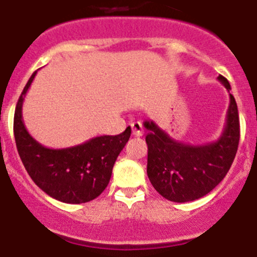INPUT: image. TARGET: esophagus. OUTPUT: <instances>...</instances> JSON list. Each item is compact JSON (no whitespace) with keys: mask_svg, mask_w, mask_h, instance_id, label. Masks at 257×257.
<instances>
[{"mask_svg":"<svg viewBox=\"0 0 257 257\" xmlns=\"http://www.w3.org/2000/svg\"><path fill=\"white\" fill-rule=\"evenodd\" d=\"M132 131H133V134L136 137H142L145 131H143V126L140 121H136V123L132 124Z\"/></svg>","mask_w":257,"mask_h":257,"instance_id":"34e87169","label":"esophagus"}]
</instances>
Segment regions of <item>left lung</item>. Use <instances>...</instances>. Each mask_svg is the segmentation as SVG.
<instances>
[{
  "mask_svg": "<svg viewBox=\"0 0 257 257\" xmlns=\"http://www.w3.org/2000/svg\"><path fill=\"white\" fill-rule=\"evenodd\" d=\"M218 81L229 92L223 76ZM148 131L147 175L153 188L165 199L176 203L193 201L207 195L224 179L236 157L239 142V117L236 100L229 92L226 125L214 142L201 146L175 141L153 120L143 123Z\"/></svg>",
  "mask_w": 257,
  "mask_h": 257,
  "instance_id": "1",
  "label": "left lung"
}]
</instances>
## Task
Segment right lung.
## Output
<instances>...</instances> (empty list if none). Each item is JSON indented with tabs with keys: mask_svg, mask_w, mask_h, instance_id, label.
Returning a JSON list of instances; mask_svg holds the SVG:
<instances>
[{
	"mask_svg": "<svg viewBox=\"0 0 257 257\" xmlns=\"http://www.w3.org/2000/svg\"><path fill=\"white\" fill-rule=\"evenodd\" d=\"M31 74L21 92L14 117V134L29 176L44 193L68 204L93 200L107 186L117 156L129 141L131 126L117 136H100L68 148H48L26 131L23 120L25 95L34 80Z\"/></svg>",
	"mask_w": 257,
	"mask_h": 257,
	"instance_id": "obj_1",
	"label": "right lung"
}]
</instances>
